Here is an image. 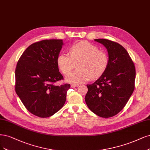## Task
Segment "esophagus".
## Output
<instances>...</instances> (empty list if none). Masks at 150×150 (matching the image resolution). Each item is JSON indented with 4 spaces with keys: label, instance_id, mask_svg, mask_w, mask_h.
Returning <instances> with one entry per match:
<instances>
[{
    "label": "esophagus",
    "instance_id": "34e87169",
    "mask_svg": "<svg viewBox=\"0 0 150 150\" xmlns=\"http://www.w3.org/2000/svg\"><path fill=\"white\" fill-rule=\"evenodd\" d=\"M77 86H79V84H71V87H76Z\"/></svg>",
    "mask_w": 150,
    "mask_h": 150
}]
</instances>
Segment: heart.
Returning <instances> with one entry per match:
<instances>
[{"mask_svg":"<svg viewBox=\"0 0 150 150\" xmlns=\"http://www.w3.org/2000/svg\"><path fill=\"white\" fill-rule=\"evenodd\" d=\"M69 53V56L61 53L56 59L58 69L64 75L69 74L77 63V69L66 77L67 82L79 84L91 77L97 78L104 73L108 64L106 53L87 41L71 46Z\"/></svg>","mask_w":150,"mask_h":150,"instance_id":"obj_1","label":"heart"}]
</instances>
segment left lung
<instances>
[{"instance_id":"left-lung-1","label":"left lung","mask_w":150,"mask_h":150,"mask_svg":"<svg viewBox=\"0 0 150 150\" xmlns=\"http://www.w3.org/2000/svg\"><path fill=\"white\" fill-rule=\"evenodd\" d=\"M107 50L108 64L100 77L88 89L85 101L97 115L108 118L124 107L135 89V68L127 50L122 45L106 39H95Z\"/></svg>"}]
</instances>
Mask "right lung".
<instances>
[{
	"instance_id": "add662e5",
	"label": "right lung",
	"mask_w": 150,
	"mask_h": 150,
	"mask_svg": "<svg viewBox=\"0 0 150 150\" xmlns=\"http://www.w3.org/2000/svg\"><path fill=\"white\" fill-rule=\"evenodd\" d=\"M62 40H45L25 50L15 69V91L26 108L42 118L52 116L63 107L69 84L56 86L63 79L56 59Z\"/></svg>"
}]
</instances>
